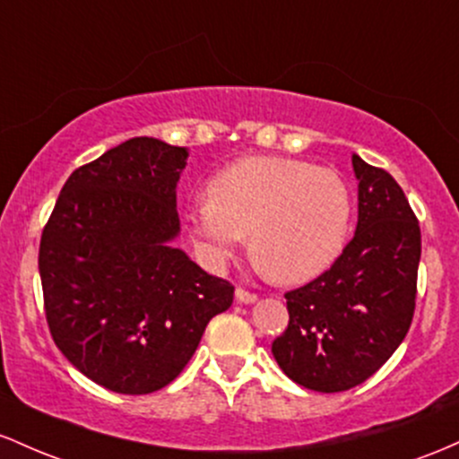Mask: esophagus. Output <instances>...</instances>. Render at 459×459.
Returning a JSON list of instances; mask_svg holds the SVG:
<instances>
[{"mask_svg":"<svg viewBox=\"0 0 459 459\" xmlns=\"http://www.w3.org/2000/svg\"><path fill=\"white\" fill-rule=\"evenodd\" d=\"M236 301H240V303H254V301H257V295L255 292H251V290H245V288H236Z\"/></svg>","mask_w":459,"mask_h":459,"instance_id":"1","label":"esophagus"}]
</instances>
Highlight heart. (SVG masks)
I'll list each match as a JSON object with an SVG mask.
<instances>
[{"label": "heart", "mask_w": 459, "mask_h": 459, "mask_svg": "<svg viewBox=\"0 0 459 459\" xmlns=\"http://www.w3.org/2000/svg\"><path fill=\"white\" fill-rule=\"evenodd\" d=\"M353 221L347 179L327 167L280 156L240 158L190 205L188 228L221 266L249 234L257 269L280 284H306L341 257Z\"/></svg>", "instance_id": "1"}]
</instances>
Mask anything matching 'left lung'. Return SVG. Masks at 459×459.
<instances>
[{"label":"left lung","mask_w":459,"mask_h":459,"mask_svg":"<svg viewBox=\"0 0 459 459\" xmlns=\"http://www.w3.org/2000/svg\"><path fill=\"white\" fill-rule=\"evenodd\" d=\"M358 228L310 284L286 292V332L271 351L292 382L342 393L367 382L403 342L416 306L420 228L388 171L351 158Z\"/></svg>","instance_id":"left-lung-1"}]
</instances>
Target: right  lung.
I'll return each instance as SVG.
<instances>
[{
	"label": "right lung",
	"mask_w": 459,
	"mask_h": 459,
	"mask_svg": "<svg viewBox=\"0 0 459 459\" xmlns=\"http://www.w3.org/2000/svg\"><path fill=\"white\" fill-rule=\"evenodd\" d=\"M186 147L136 136L75 169L39 249L56 347L95 384L149 394L171 384L205 325L234 301L182 249L175 186Z\"/></svg>",
	"instance_id": "1"
}]
</instances>
